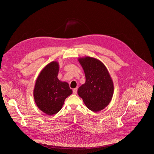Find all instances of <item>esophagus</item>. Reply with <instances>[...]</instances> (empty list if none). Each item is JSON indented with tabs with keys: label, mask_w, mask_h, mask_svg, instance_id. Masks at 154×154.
<instances>
[{
	"label": "esophagus",
	"mask_w": 154,
	"mask_h": 154,
	"mask_svg": "<svg viewBox=\"0 0 154 154\" xmlns=\"http://www.w3.org/2000/svg\"><path fill=\"white\" fill-rule=\"evenodd\" d=\"M73 93L74 95H76L77 93V88H74L73 90Z\"/></svg>",
	"instance_id": "esophagus-1"
}]
</instances>
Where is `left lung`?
I'll return each mask as SVG.
<instances>
[{
	"label": "left lung",
	"instance_id": "1",
	"mask_svg": "<svg viewBox=\"0 0 154 154\" xmlns=\"http://www.w3.org/2000/svg\"><path fill=\"white\" fill-rule=\"evenodd\" d=\"M85 82L77 93L88 109L94 112L103 110L110 103L114 94V84L106 66L97 59L85 57L78 59Z\"/></svg>",
	"mask_w": 154,
	"mask_h": 154
}]
</instances>
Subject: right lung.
Wrapping results in <instances>:
<instances>
[{
	"label": "right lung",
	"instance_id": "right-lung-1",
	"mask_svg": "<svg viewBox=\"0 0 154 154\" xmlns=\"http://www.w3.org/2000/svg\"><path fill=\"white\" fill-rule=\"evenodd\" d=\"M59 67L57 61H52L45 66L37 78L33 89L37 106L49 116L58 113L66 97L73 92L67 82L58 79Z\"/></svg>",
	"mask_w": 154,
	"mask_h": 154
}]
</instances>
